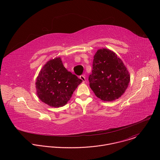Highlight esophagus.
I'll list each match as a JSON object with an SVG mask.
<instances>
[{"label":"esophagus","mask_w":160,"mask_h":160,"mask_svg":"<svg viewBox=\"0 0 160 160\" xmlns=\"http://www.w3.org/2000/svg\"><path fill=\"white\" fill-rule=\"evenodd\" d=\"M80 78L82 80V81L83 83H85V77L84 75L80 76Z\"/></svg>","instance_id":"obj_1"}]
</instances>
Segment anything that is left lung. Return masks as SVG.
Returning a JSON list of instances; mask_svg holds the SVG:
<instances>
[{"label": "left lung", "mask_w": 160, "mask_h": 160, "mask_svg": "<svg viewBox=\"0 0 160 160\" xmlns=\"http://www.w3.org/2000/svg\"><path fill=\"white\" fill-rule=\"evenodd\" d=\"M90 87L95 95L104 102L114 101L125 92L130 75L122 60L113 51L102 48L94 56Z\"/></svg>", "instance_id": "left-lung-1"}]
</instances>
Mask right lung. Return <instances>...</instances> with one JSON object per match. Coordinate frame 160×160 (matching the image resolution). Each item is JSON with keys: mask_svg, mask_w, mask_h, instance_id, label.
I'll return each instance as SVG.
<instances>
[{"mask_svg": "<svg viewBox=\"0 0 160 160\" xmlns=\"http://www.w3.org/2000/svg\"><path fill=\"white\" fill-rule=\"evenodd\" d=\"M82 80L68 72L61 58L51 59L43 65L35 82L37 94L45 104L59 108L67 104Z\"/></svg>", "mask_w": 160, "mask_h": 160, "instance_id": "obj_1", "label": "right lung"}]
</instances>
